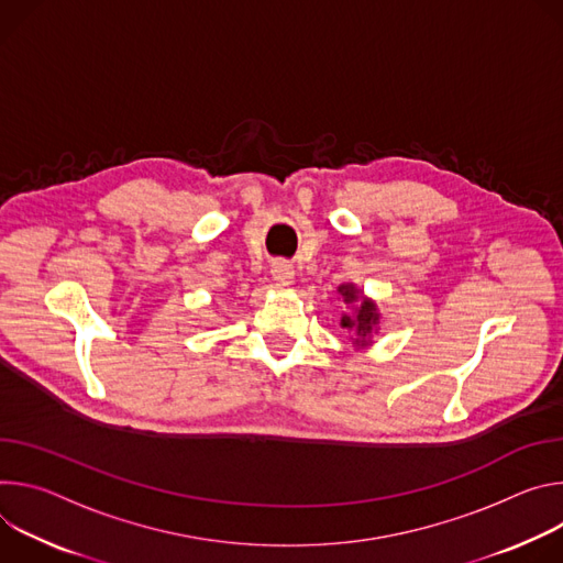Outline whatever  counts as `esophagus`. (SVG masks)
<instances>
[{
  "instance_id": "esophagus-1",
  "label": "esophagus",
  "mask_w": 563,
  "mask_h": 563,
  "mask_svg": "<svg viewBox=\"0 0 563 563\" xmlns=\"http://www.w3.org/2000/svg\"><path fill=\"white\" fill-rule=\"evenodd\" d=\"M273 279L279 284V286H288L290 282H292V277H295V273H292V266L290 264H286V262H277V264H273Z\"/></svg>"
}]
</instances>
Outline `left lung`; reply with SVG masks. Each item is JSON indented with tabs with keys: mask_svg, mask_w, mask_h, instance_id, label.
Segmentation results:
<instances>
[{
	"mask_svg": "<svg viewBox=\"0 0 563 563\" xmlns=\"http://www.w3.org/2000/svg\"><path fill=\"white\" fill-rule=\"evenodd\" d=\"M340 292L344 295V301L346 303H353V301H357V292H355V288L353 286H342L340 288ZM378 324V313H376V303L373 301H368V299H360L357 301V306H355V316L351 318V316H344L342 318V327L344 329H349V331H353L360 340H355V342H366V335L371 333V329Z\"/></svg>",
	"mask_w": 563,
	"mask_h": 563,
	"instance_id": "left-lung-1",
	"label": "left lung"
}]
</instances>
